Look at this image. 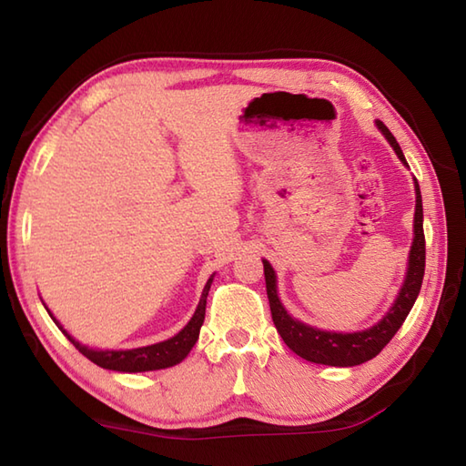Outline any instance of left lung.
<instances>
[{
    "instance_id": "8db88e82",
    "label": "left lung",
    "mask_w": 466,
    "mask_h": 466,
    "mask_svg": "<svg viewBox=\"0 0 466 466\" xmlns=\"http://www.w3.org/2000/svg\"><path fill=\"white\" fill-rule=\"evenodd\" d=\"M377 127L381 128V133L387 137L389 143H391L397 157L407 165V160L401 153V147H399L391 131H389L381 121H377ZM415 192H417L415 238L409 254L405 284L401 291H399V298L393 304V308L389 309L387 316L370 329L355 331V333H335V331H321L316 328H309L306 323L294 319L284 309L282 301H279L278 291H276V274L272 266L264 259V276H266L269 311H272V319L278 333L282 335L284 343L291 351L313 363L331 365V367H351V365H360L373 360V357L393 339V335L399 331V328L403 326L410 308H413L425 276L423 200H420V190H419L417 180H415Z\"/></svg>"
}]
</instances>
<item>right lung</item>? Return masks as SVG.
<instances>
[{"label": "right lung", "mask_w": 466, "mask_h": 466, "mask_svg": "<svg viewBox=\"0 0 466 466\" xmlns=\"http://www.w3.org/2000/svg\"><path fill=\"white\" fill-rule=\"evenodd\" d=\"M212 284V278L204 286L202 298L198 301V308L194 311L192 319L184 326L182 331H178L175 338H170L167 341H160L155 345H147V348H137V350H127V351H96L89 350L81 345L79 341H75L71 335L65 331L59 321L53 318V321L57 323V328L67 335V339L77 348L86 360H91L103 370H113V371H125V373H138V371H153V370H165V367H172L180 363L184 357L190 353L194 348V343L198 339V333L204 321V313H207V298H208V289ZM49 311V309H47Z\"/></svg>", "instance_id": "right-lung-1"}]
</instances>
